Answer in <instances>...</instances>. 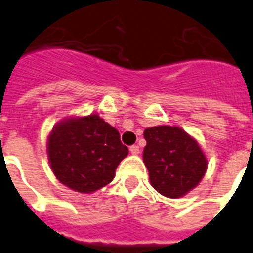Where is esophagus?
<instances>
[{
  "mask_svg": "<svg viewBox=\"0 0 253 253\" xmlns=\"http://www.w3.org/2000/svg\"><path fill=\"white\" fill-rule=\"evenodd\" d=\"M129 151H131V154H133V155H137V154H140V148L137 145H132V146H129Z\"/></svg>",
  "mask_w": 253,
  "mask_h": 253,
  "instance_id": "esophagus-1",
  "label": "esophagus"
}]
</instances>
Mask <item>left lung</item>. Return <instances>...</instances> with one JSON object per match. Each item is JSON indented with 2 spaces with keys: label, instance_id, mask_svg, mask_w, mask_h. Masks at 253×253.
<instances>
[{
  "label": "left lung",
  "instance_id": "1",
  "mask_svg": "<svg viewBox=\"0 0 253 253\" xmlns=\"http://www.w3.org/2000/svg\"><path fill=\"white\" fill-rule=\"evenodd\" d=\"M144 137L142 158L158 192L177 199L196 187L208 167L196 140L175 126L150 127L144 131Z\"/></svg>",
  "mask_w": 253,
  "mask_h": 253
}]
</instances>
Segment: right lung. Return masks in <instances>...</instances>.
<instances>
[{
    "label": "right lung",
    "instance_id": "add662e5",
    "mask_svg": "<svg viewBox=\"0 0 253 253\" xmlns=\"http://www.w3.org/2000/svg\"><path fill=\"white\" fill-rule=\"evenodd\" d=\"M127 154L117 129L98 114L62 121L48 137V159L54 175L78 192L90 193L107 186Z\"/></svg>",
    "mask_w": 253,
    "mask_h": 253
}]
</instances>
